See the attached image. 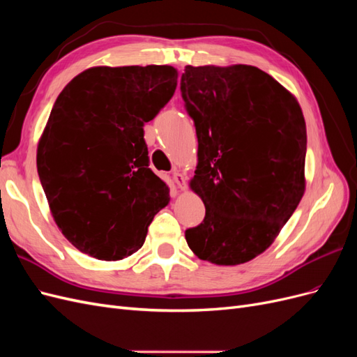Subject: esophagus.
Wrapping results in <instances>:
<instances>
[{
	"mask_svg": "<svg viewBox=\"0 0 357 357\" xmlns=\"http://www.w3.org/2000/svg\"><path fill=\"white\" fill-rule=\"evenodd\" d=\"M172 180H174V183L177 185L178 189L185 190L188 188V183H186V177L181 174V172L178 171H174V174H172Z\"/></svg>",
	"mask_w": 357,
	"mask_h": 357,
	"instance_id": "1",
	"label": "esophagus"
}]
</instances>
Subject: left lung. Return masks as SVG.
<instances>
[{"label": "left lung", "mask_w": 357, "mask_h": 357, "mask_svg": "<svg viewBox=\"0 0 357 357\" xmlns=\"http://www.w3.org/2000/svg\"><path fill=\"white\" fill-rule=\"evenodd\" d=\"M180 89L198 137L190 189L205 218L190 250L240 265L274 243L305 192L307 128L298 100L252 66H188Z\"/></svg>", "instance_id": "obj_1"}]
</instances>
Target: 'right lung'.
Listing matches in <instances>:
<instances>
[{
  "mask_svg": "<svg viewBox=\"0 0 357 357\" xmlns=\"http://www.w3.org/2000/svg\"><path fill=\"white\" fill-rule=\"evenodd\" d=\"M169 66L92 67L62 89L37 147V171L63 236L100 261L144 244L169 189L149 168L144 123L176 92Z\"/></svg>",
  "mask_w": 357,
  "mask_h": 357,
  "instance_id": "obj_1",
  "label": "right lung"
}]
</instances>
